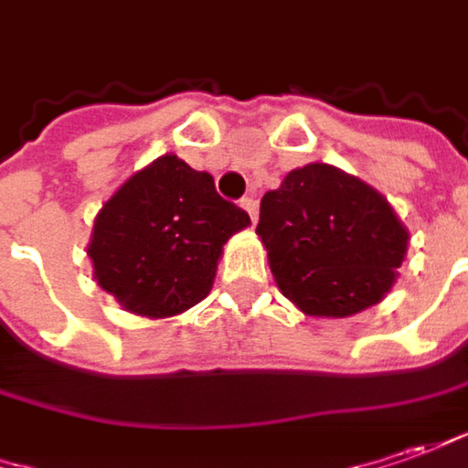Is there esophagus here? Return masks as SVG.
<instances>
[{"mask_svg": "<svg viewBox=\"0 0 468 468\" xmlns=\"http://www.w3.org/2000/svg\"><path fill=\"white\" fill-rule=\"evenodd\" d=\"M240 207L246 209L248 215H250V220H253V222L259 220V202H256L253 197H246V199H240Z\"/></svg>", "mask_w": 468, "mask_h": 468, "instance_id": "34e87169", "label": "esophagus"}]
</instances>
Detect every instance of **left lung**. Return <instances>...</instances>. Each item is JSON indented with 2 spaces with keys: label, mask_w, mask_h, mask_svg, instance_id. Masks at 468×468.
<instances>
[{
  "label": "left lung",
  "mask_w": 468,
  "mask_h": 468,
  "mask_svg": "<svg viewBox=\"0 0 468 468\" xmlns=\"http://www.w3.org/2000/svg\"><path fill=\"white\" fill-rule=\"evenodd\" d=\"M256 233L284 297L313 317H348L384 300L410 240L377 189L330 164L294 168L263 194Z\"/></svg>",
  "instance_id": "8db88e82"
}]
</instances>
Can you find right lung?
<instances>
[{
    "mask_svg": "<svg viewBox=\"0 0 468 468\" xmlns=\"http://www.w3.org/2000/svg\"><path fill=\"white\" fill-rule=\"evenodd\" d=\"M248 225L207 171L168 154L101 205L87 253L97 284L127 313L171 317L207 297L222 246Z\"/></svg>",
    "mask_w": 468,
    "mask_h": 468,
    "instance_id": "1",
    "label": "right lung"
}]
</instances>
